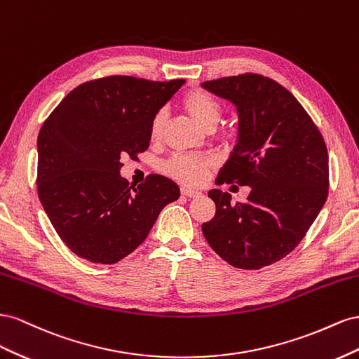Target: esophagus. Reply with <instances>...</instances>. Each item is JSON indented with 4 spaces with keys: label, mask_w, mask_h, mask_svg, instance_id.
I'll use <instances>...</instances> for the list:
<instances>
[{
    "label": "esophagus",
    "mask_w": 359,
    "mask_h": 359,
    "mask_svg": "<svg viewBox=\"0 0 359 359\" xmlns=\"http://www.w3.org/2000/svg\"><path fill=\"white\" fill-rule=\"evenodd\" d=\"M180 192H182V196L189 197V198H198V197H201V191H198V189L182 188V189H180Z\"/></svg>",
    "instance_id": "1"
}]
</instances>
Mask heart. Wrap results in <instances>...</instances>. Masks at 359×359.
<instances>
[{
  "label": "heart",
  "mask_w": 359,
  "mask_h": 359,
  "mask_svg": "<svg viewBox=\"0 0 359 359\" xmlns=\"http://www.w3.org/2000/svg\"><path fill=\"white\" fill-rule=\"evenodd\" d=\"M182 105L192 118L203 128H213L222 114V107L218 99L204 90H191L183 95ZM167 123L165 111H156L150 120V137L151 140H159L163 134ZM213 161L208 156L196 155H174L165 163L163 171L170 177L176 179L187 185H200L206 180Z\"/></svg>",
  "instance_id": "obj_1"
}]
</instances>
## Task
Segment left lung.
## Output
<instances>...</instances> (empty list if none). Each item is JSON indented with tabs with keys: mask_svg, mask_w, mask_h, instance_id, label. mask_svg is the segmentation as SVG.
Listing matches in <instances>:
<instances>
[{
	"mask_svg": "<svg viewBox=\"0 0 359 359\" xmlns=\"http://www.w3.org/2000/svg\"><path fill=\"white\" fill-rule=\"evenodd\" d=\"M231 100L239 140L217 185L251 187L247 201L212 189L215 217L201 225L212 250L239 269L255 271L292 252L327 197L330 167L325 140L287 88L272 78L242 74L203 83Z\"/></svg>",
	"mask_w": 359,
	"mask_h": 359,
	"instance_id": "1",
	"label": "left lung"
}]
</instances>
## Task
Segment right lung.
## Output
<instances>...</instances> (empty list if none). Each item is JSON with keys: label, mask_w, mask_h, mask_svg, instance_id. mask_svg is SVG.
Returning a JSON list of instances; mask_svg holds the SVG:
<instances>
[{"label": "right lung", "mask_w": 359, "mask_h": 359, "mask_svg": "<svg viewBox=\"0 0 359 359\" xmlns=\"http://www.w3.org/2000/svg\"><path fill=\"white\" fill-rule=\"evenodd\" d=\"M185 79L112 75L87 81L60 102L37 138V194L60 239L78 257L112 264L144 242L161 210L180 196L150 174L135 188L120 158L150 144V120Z\"/></svg>", "instance_id": "right-lung-1"}]
</instances>
